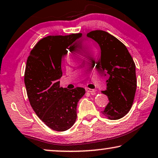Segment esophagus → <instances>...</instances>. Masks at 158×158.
Masks as SVG:
<instances>
[{
	"label": "esophagus",
	"mask_w": 158,
	"mask_h": 158,
	"mask_svg": "<svg viewBox=\"0 0 158 158\" xmlns=\"http://www.w3.org/2000/svg\"><path fill=\"white\" fill-rule=\"evenodd\" d=\"M86 91L87 92L92 93V94H96L97 93V90L96 89H89V88H86Z\"/></svg>",
	"instance_id": "1"
}]
</instances>
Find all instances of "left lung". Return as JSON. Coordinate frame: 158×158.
Wrapping results in <instances>:
<instances>
[{
	"mask_svg": "<svg viewBox=\"0 0 158 158\" xmlns=\"http://www.w3.org/2000/svg\"><path fill=\"white\" fill-rule=\"evenodd\" d=\"M99 44L101 56L99 69L107 75L106 89L102 93L108 97L109 103L102 113L108 119L123 118L132 107L137 89L135 64L124 44L102 30L87 34Z\"/></svg>",
	"mask_w": 158,
	"mask_h": 158,
	"instance_id": "left-lung-1",
	"label": "left lung"
}]
</instances>
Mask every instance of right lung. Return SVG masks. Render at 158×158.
Here are the masks:
<instances>
[{
	"label": "right lung",
	"instance_id": "obj_1",
	"mask_svg": "<svg viewBox=\"0 0 158 158\" xmlns=\"http://www.w3.org/2000/svg\"><path fill=\"white\" fill-rule=\"evenodd\" d=\"M81 33L48 35L31 51L26 61L24 82L30 104L46 125L56 131L72 127L77 119V106L85 89L60 86L61 59L69 46H74Z\"/></svg>",
	"mask_w": 158,
	"mask_h": 158
}]
</instances>
